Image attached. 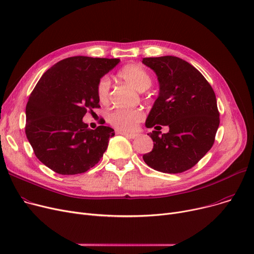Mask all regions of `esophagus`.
<instances>
[{
  "instance_id": "1",
  "label": "esophagus",
  "mask_w": 254,
  "mask_h": 254,
  "mask_svg": "<svg viewBox=\"0 0 254 254\" xmlns=\"http://www.w3.org/2000/svg\"><path fill=\"white\" fill-rule=\"evenodd\" d=\"M118 134L127 137V139H135L138 137L137 134H130V132H126V131H118Z\"/></svg>"
}]
</instances>
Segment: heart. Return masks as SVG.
Segmentation results:
<instances>
[{
  "label": "heart",
  "mask_w": 254,
  "mask_h": 254,
  "mask_svg": "<svg viewBox=\"0 0 254 254\" xmlns=\"http://www.w3.org/2000/svg\"><path fill=\"white\" fill-rule=\"evenodd\" d=\"M118 75L139 91L147 89L152 83V79L149 73L137 64H128L124 66ZM109 88V79L107 77H102L97 84V97L101 103H106L108 101ZM142 119L143 112L140 109H115L107 115V120H108L109 124L122 130L134 129Z\"/></svg>",
  "instance_id": "obj_1"
}]
</instances>
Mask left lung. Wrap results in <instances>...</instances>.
<instances>
[{"instance_id": "1", "label": "left lung", "mask_w": 254, "mask_h": 254, "mask_svg": "<svg viewBox=\"0 0 254 254\" xmlns=\"http://www.w3.org/2000/svg\"><path fill=\"white\" fill-rule=\"evenodd\" d=\"M142 63L155 72L159 83L158 97L145 126L170 128L167 134L157 128L149 132L153 149L143 155L144 162L169 174L188 171L214 144L219 127L214 90L193 65L182 59L145 58Z\"/></svg>"}]
</instances>
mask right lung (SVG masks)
<instances>
[{
	"mask_svg": "<svg viewBox=\"0 0 254 254\" xmlns=\"http://www.w3.org/2000/svg\"><path fill=\"white\" fill-rule=\"evenodd\" d=\"M119 59L72 57L40 78L25 107V135L42 164L62 175H75L96 166L114 129L88 128L83 116L100 108L99 80Z\"/></svg>",
	"mask_w": 254,
	"mask_h": 254,
	"instance_id": "right-lung-1",
	"label": "right lung"
}]
</instances>
